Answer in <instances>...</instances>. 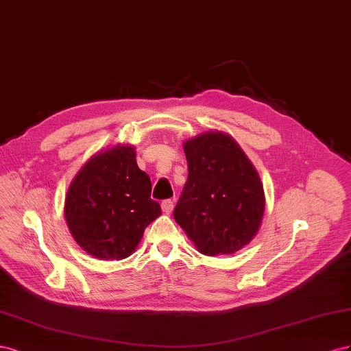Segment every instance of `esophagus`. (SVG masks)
<instances>
[{
  "label": "esophagus",
  "instance_id": "obj_1",
  "mask_svg": "<svg viewBox=\"0 0 351 351\" xmlns=\"http://www.w3.org/2000/svg\"><path fill=\"white\" fill-rule=\"evenodd\" d=\"M173 206H175V203H173V199H163L162 202V210L165 213H172V210H173Z\"/></svg>",
  "mask_w": 351,
  "mask_h": 351
}]
</instances>
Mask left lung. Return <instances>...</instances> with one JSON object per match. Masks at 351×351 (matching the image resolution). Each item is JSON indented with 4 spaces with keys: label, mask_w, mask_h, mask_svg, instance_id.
Instances as JSON below:
<instances>
[{
    "label": "left lung",
    "mask_w": 351,
    "mask_h": 351,
    "mask_svg": "<svg viewBox=\"0 0 351 351\" xmlns=\"http://www.w3.org/2000/svg\"><path fill=\"white\" fill-rule=\"evenodd\" d=\"M184 149L188 179L173 217L203 254H232L262 223L265 193L256 169L222 132L188 139Z\"/></svg>",
    "instance_id": "left-lung-1"
}]
</instances>
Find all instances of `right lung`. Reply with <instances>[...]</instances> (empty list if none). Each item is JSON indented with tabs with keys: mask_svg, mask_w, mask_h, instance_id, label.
<instances>
[{
	"mask_svg": "<svg viewBox=\"0 0 351 351\" xmlns=\"http://www.w3.org/2000/svg\"><path fill=\"white\" fill-rule=\"evenodd\" d=\"M135 149L117 145L79 170L66 197L64 216L76 243L101 260H120L136 248L145 228L162 213Z\"/></svg>",
	"mask_w": 351,
	"mask_h": 351,
	"instance_id": "obj_1",
	"label": "right lung"
}]
</instances>
